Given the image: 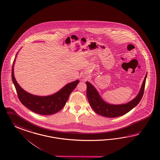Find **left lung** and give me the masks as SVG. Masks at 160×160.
<instances>
[{
  "label": "left lung",
  "instance_id": "1",
  "mask_svg": "<svg viewBox=\"0 0 160 160\" xmlns=\"http://www.w3.org/2000/svg\"><path fill=\"white\" fill-rule=\"evenodd\" d=\"M147 73L145 77L141 89L138 95L128 103L121 105H112L105 102L99 96V93L92 85L86 82L87 86V95L89 103L93 111L99 115L108 118H115L128 112L137 106L142 98Z\"/></svg>",
  "mask_w": 160,
  "mask_h": 160
}]
</instances>
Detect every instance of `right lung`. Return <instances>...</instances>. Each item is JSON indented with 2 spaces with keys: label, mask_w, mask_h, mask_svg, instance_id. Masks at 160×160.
I'll use <instances>...</instances> for the list:
<instances>
[{
  "label": "right lung",
  "mask_w": 160,
  "mask_h": 160,
  "mask_svg": "<svg viewBox=\"0 0 160 160\" xmlns=\"http://www.w3.org/2000/svg\"><path fill=\"white\" fill-rule=\"evenodd\" d=\"M15 61V59L13 61L12 69V79L18 97L21 103L35 113L47 115L57 113L61 110L65 105L71 93L79 82V80H77L68 83L60 91L49 96L39 97L32 95L24 91L16 81L13 72Z\"/></svg>",
  "instance_id": "obj_1"
}]
</instances>
